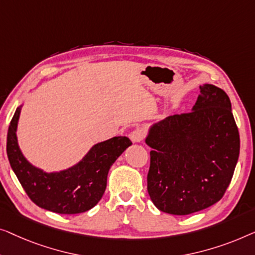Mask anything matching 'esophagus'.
I'll return each instance as SVG.
<instances>
[{"label": "esophagus", "instance_id": "34e87169", "mask_svg": "<svg viewBox=\"0 0 255 255\" xmlns=\"http://www.w3.org/2000/svg\"><path fill=\"white\" fill-rule=\"evenodd\" d=\"M144 137H145V131H144V129H142V128L135 129V130H132L130 134V139L134 143L143 141V138Z\"/></svg>", "mask_w": 255, "mask_h": 255}]
</instances>
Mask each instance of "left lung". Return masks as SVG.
<instances>
[{"label": "left lung", "mask_w": 255, "mask_h": 255, "mask_svg": "<svg viewBox=\"0 0 255 255\" xmlns=\"http://www.w3.org/2000/svg\"><path fill=\"white\" fill-rule=\"evenodd\" d=\"M148 193L160 211L189 215L223 198L239 157L240 139L229 96L213 84L200 85L191 112L153 124Z\"/></svg>", "instance_id": "8db88e82"}]
</instances>
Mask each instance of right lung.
Here are the masks:
<instances>
[{
    "label": "right lung",
    "instance_id": "obj_1",
    "mask_svg": "<svg viewBox=\"0 0 255 255\" xmlns=\"http://www.w3.org/2000/svg\"><path fill=\"white\" fill-rule=\"evenodd\" d=\"M17 107L6 136V155L20 185L33 202L57 214H80L90 210L103 198L107 174L121 153L131 145L126 136H116L97 143L77 164L60 172H45L32 165L20 151Z\"/></svg>",
    "mask_w": 255,
    "mask_h": 255
}]
</instances>
